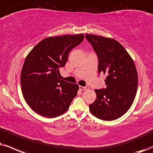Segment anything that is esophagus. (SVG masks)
Wrapping results in <instances>:
<instances>
[{
  "label": "esophagus",
  "instance_id": "esophagus-1",
  "mask_svg": "<svg viewBox=\"0 0 153 153\" xmlns=\"http://www.w3.org/2000/svg\"><path fill=\"white\" fill-rule=\"evenodd\" d=\"M88 86H79V89L81 91H83V90H86L88 89Z\"/></svg>",
  "mask_w": 153,
  "mask_h": 153
}]
</instances>
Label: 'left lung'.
Returning a JSON list of instances; mask_svg holds the SVG:
<instances>
[{"mask_svg":"<svg viewBox=\"0 0 153 153\" xmlns=\"http://www.w3.org/2000/svg\"><path fill=\"white\" fill-rule=\"evenodd\" d=\"M99 59L98 71L106 76L105 88L95 89L97 99L89 105L94 116L103 120L121 117L136 95L137 72L133 59L116 39L86 34Z\"/></svg>","mask_w":153,"mask_h":153,"instance_id":"1","label":"left lung"}]
</instances>
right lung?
<instances>
[{
  "mask_svg": "<svg viewBox=\"0 0 153 153\" xmlns=\"http://www.w3.org/2000/svg\"><path fill=\"white\" fill-rule=\"evenodd\" d=\"M83 34L50 37L40 41L26 56L20 83L26 103L40 116L55 118L69 108L79 85L59 79L69 52L84 40Z\"/></svg>",
  "mask_w": 153,
  "mask_h": 153,
  "instance_id": "obj_1",
  "label": "right lung"
}]
</instances>
